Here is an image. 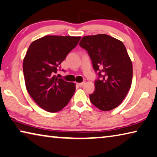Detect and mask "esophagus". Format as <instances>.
<instances>
[{
    "label": "esophagus",
    "instance_id": "1",
    "mask_svg": "<svg viewBox=\"0 0 157 157\" xmlns=\"http://www.w3.org/2000/svg\"><path fill=\"white\" fill-rule=\"evenodd\" d=\"M78 84L79 85V86H83L85 84V82H80V83H78Z\"/></svg>",
    "mask_w": 157,
    "mask_h": 157
}]
</instances>
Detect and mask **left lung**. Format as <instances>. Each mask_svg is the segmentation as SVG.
I'll list each match as a JSON object with an SVG mask.
<instances>
[{
	"instance_id": "obj_1",
	"label": "left lung",
	"mask_w": 157,
	"mask_h": 157,
	"mask_svg": "<svg viewBox=\"0 0 157 157\" xmlns=\"http://www.w3.org/2000/svg\"><path fill=\"white\" fill-rule=\"evenodd\" d=\"M79 45L88 51L94 70L102 78L95 82L90 100L101 111L113 109L123 102L132 85V62L125 46L105 34L84 36Z\"/></svg>"
}]
</instances>
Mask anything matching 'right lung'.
Segmentation results:
<instances>
[{
	"label": "right lung",
	"instance_id": "1",
	"mask_svg": "<svg viewBox=\"0 0 157 157\" xmlns=\"http://www.w3.org/2000/svg\"><path fill=\"white\" fill-rule=\"evenodd\" d=\"M81 36H45L32 42L23 61L26 89L33 100L48 112L68 105L75 84L55 75L59 65L75 48Z\"/></svg>",
	"mask_w": 157,
	"mask_h": 157
}]
</instances>
